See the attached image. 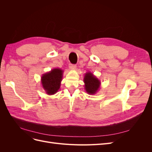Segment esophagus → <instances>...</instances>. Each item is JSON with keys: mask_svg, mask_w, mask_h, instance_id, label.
I'll list each match as a JSON object with an SVG mask.
<instances>
[{"mask_svg": "<svg viewBox=\"0 0 152 152\" xmlns=\"http://www.w3.org/2000/svg\"><path fill=\"white\" fill-rule=\"evenodd\" d=\"M69 68H70V70H76V65H72V64H70V65H69Z\"/></svg>", "mask_w": 152, "mask_h": 152, "instance_id": "obj_1", "label": "esophagus"}]
</instances>
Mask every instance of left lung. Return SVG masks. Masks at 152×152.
Returning a JSON list of instances; mask_svg holds the SVG:
<instances>
[{"mask_svg": "<svg viewBox=\"0 0 152 152\" xmlns=\"http://www.w3.org/2000/svg\"><path fill=\"white\" fill-rule=\"evenodd\" d=\"M84 89L86 93L91 95L96 94L100 88L101 82L93 73L87 72L84 77Z\"/></svg>", "mask_w": 152, "mask_h": 152, "instance_id": "obj_1", "label": "left lung"}]
</instances>
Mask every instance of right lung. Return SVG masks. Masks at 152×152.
I'll list each match as a JSON object with an SVG mask.
<instances>
[{"label": "right lung", "mask_w": 152, "mask_h": 152, "mask_svg": "<svg viewBox=\"0 0 152 152\" xmlns=\"http://www.w3.org/2000/svg\"><path fill=\"white\" fill-rule=\"evenodd\" d=\"M63 70L61 68H54L44 73L41 77V84L47 94H56L60 88Z\"/></svg>", "instance_id": "add662e5"}]
</instances>
